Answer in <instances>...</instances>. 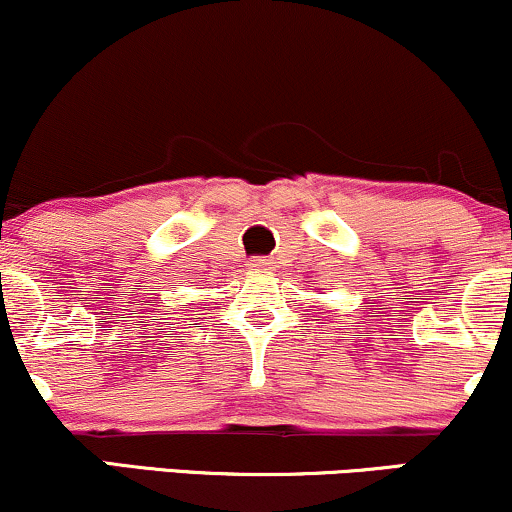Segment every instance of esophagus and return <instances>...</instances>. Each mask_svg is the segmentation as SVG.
<instances>
[{"instance_id":"1","label":"esophagus","mask_w":512,"mask_h":512,"mask_svg":"<svg viewBox=\"0 0 512 512\" xmlns=\"http://www.w3.org/2000/svg\"><path fill=\"white\" fill-rule=\"evenodd\" d=\"M248 267L252 272H264V269H274L272 260H264V257H255V260L248 262Z\"/></svg>"}]
</instances>
